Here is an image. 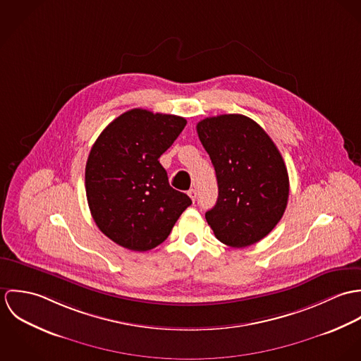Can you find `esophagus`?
I'll list each match as a JSON object with an SVG mask.
<instances>
[{"instance_id": "1", "label": "esophagus", "mask_w": 361, "mask_h": 361, "mask_svg": "<svg viewBox=\"0 0 361 361\" xmlns=\"http://www.w3.org/2000/svg\"><path fill=\"white\" fill-rule=\"evenodd\" d=\"M188 195H189V197H190L193 202H196V196H197V193H196V190H195V189H190V190L188 192Z\"/></svg>"}]
</instances>
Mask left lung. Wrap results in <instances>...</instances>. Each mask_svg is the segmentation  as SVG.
I'll use <instances>...</instances> for the list:
<instances>
[{
    "label": "left lung",
    "instance_id": "obj_1",
    "mask_svg": "<svg viewBox=\"0 0 361 361\" xmlns=\"http://www.w3.org/2000/svg\"><path fill=\"white\" fill-rule=\"evenodd\" d=\"M196 129L218 182V200L206 212L208 225L226 246L257 243L288 206L289 176L282 155L257 122L240 114L209 116Z\"/></svg>",
    "mask_w": 361,
    "mask_h": 361
}]
</instances>
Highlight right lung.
Masks as SVG:
<instances>
[{
    "mask_svg": "<svg viewBox=\"0 0 361 361\" xmlns=\"http://www.w3.org/2000/svg\"><path fill=\"white\" fill-rule=\"evenodd\" d=\"M186 126V119L133 108L114 119L94 142L85 185L92 216L116 245L147 252L171 233L192 204L169 186L158 158Z\"/></svg>",
    "mask_w": 361,
    "mask_h": 361,
    "instance_id": "add662e5",
    "label": "right lung"
}]
</instances>
